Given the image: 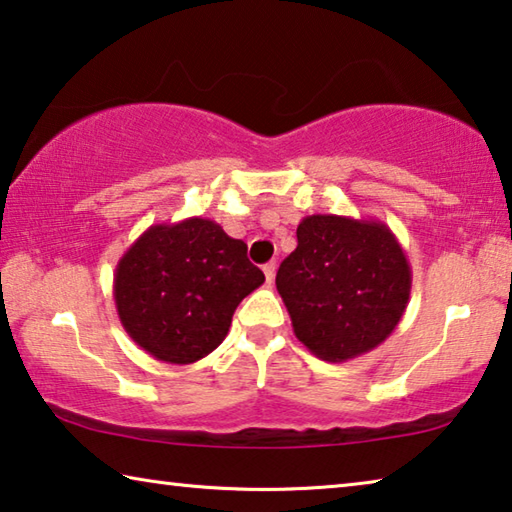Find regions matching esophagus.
<instances>
[{
  "instance_id": "34e87169",
  "label": "esophagus",
  "mask_w": 512,
  "mask_h": 512,
  "mask_svg": "<svg viewBox=\"0 0 512 512\" xmlns=\"http://www.w3.org/2000/svg\"><path fill=\"white\" fill-rule=\"evenodd\" d=\"M263 272H265V281H267V286H272V283H274V274H276V265H274V263H267V265H263Z\"/></svg>"
}]
</instances>
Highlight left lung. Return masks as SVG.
Returning a JSON list of instances; mask_svg holds the SVG:
<instances>
[{"label": "left lung", "mask_w": 512, "mask_h": 512, "mask_svg": "<svg viewBox=\"0 0 512 512\" xmlns=\"http://www.w3.org/2000/svg\"><path fill=\"white\" fill-rule=\"evenodd\" d=\"M408 258L379 220L308 215L276 272L292 329L311 354L347 363L395 331L410 299Z\"/></svg>", "instance_id": "8db88e82"}]
</instances>
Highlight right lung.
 <instances>
[{
	"label": "right lung",
	"mask_w": 512,
	"mask_h": 512,
	"mask_svg": "<svg viewBox=\"0 0 512 512\" xmlns=\"http://www.w3.org/2000/svg\"><path fill=\"white\" fill-rule=\"evenodd\" d=\"M265 274L247 245L206 217L154 224L124 251L113 276L129 338L163 363H197L220 347L233 311Z\"/></svg>",
	"instance_id": "add662e5"
}]
</instances>
